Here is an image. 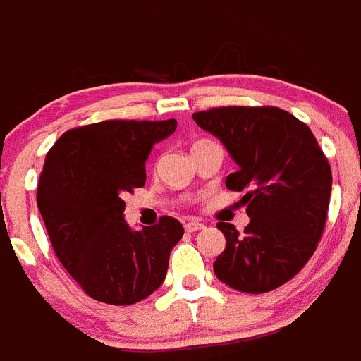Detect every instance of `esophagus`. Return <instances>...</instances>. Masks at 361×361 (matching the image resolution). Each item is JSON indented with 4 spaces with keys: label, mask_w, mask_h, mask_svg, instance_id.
<instances>
[{
    "label": "esophagus",
    "mask_w": 361,
    "mask_h": 361,
    "mask_svg": "<svg viewBox=\"0 0 361 361\" xmlns=\"http://www.w3.org/2000/svg\"><path fill=\"white\" fill-rule=\"evenodd\" d=\"M201 229H204V224L199 222V220H188V222H185V231L187 233H195V231Z\"/></svg>",
    "instance_id": "1"
}]
</instances>
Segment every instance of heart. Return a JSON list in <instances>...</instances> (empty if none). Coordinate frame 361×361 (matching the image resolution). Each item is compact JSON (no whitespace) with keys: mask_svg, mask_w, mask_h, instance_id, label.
I'll list each match as a JSON object with an SVG mask.
<instances>
[{"mask_svg":"<svg viewBox=\"0 0 361 361\" xmlns=\"http://www.w3.org/2000/svg\"><path fill=\"white\" fill-rule=\"evenodd\" d=\"M201 142H202V141H201ZM195 145H197V142H195Z\"/></svg>","mask_w":361,"mask_h":361,"instance_id":"obj_1","label":"heart"}]
</instances>
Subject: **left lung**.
Wrapping results in <instances>:
<instances>
[{
	"label": "left lung",
	"mask_w": 361,
	"mask_h": 361,
	"mask_svg": "<svg viewBox=\"0 0 361 361\" xmlns=\"http://www.w3.org/2000/svg\"><path fill=\"white\" fill-rule=\"evenodd\" d=\"M192 118L236 162L226 187L245 190L241 202L250 216L243 233L216 224L226 248L213 271L236 291H274L316 252L330 204V164L310 128L279 107H215Z\"/></svg>",
	"instance_id": "1"
}]
</instances>
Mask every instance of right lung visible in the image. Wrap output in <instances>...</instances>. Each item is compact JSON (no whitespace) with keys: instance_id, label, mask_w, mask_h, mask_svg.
Masks as SVG:
<instances>
[{"instance_id":"add662e5","label":"right lung","mask_w":361,"mask_h":361,"mask_svg":"<svg viewBox=\"0 0 361 361\" xmlns=\"http://www.w3.org/2000/svg\"><path fill=\"white\" fill-rule=\"evenodd\" d=\"M176 120H107L72 128L54 142L38 180L37 204L59 262L93 300L132 305L162 286L183 226L173 216L130 229L123 195L146 183L153 146Z\"/></svg>"}]
</instances>
